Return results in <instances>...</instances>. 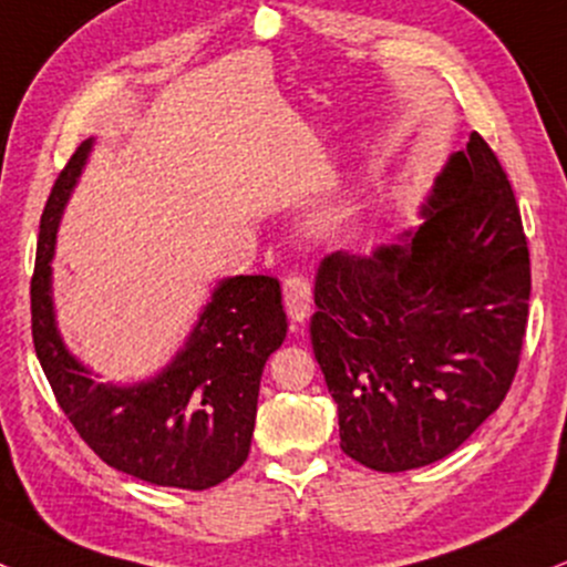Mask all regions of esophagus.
<instances>
[{"label":"esophagus","mask_w":567,"mask_h":567,"mask_svg":"<svg viewBox=\"0 0 567 567\" xmlns=\"http://www.w3.org/2000/svg\"><path fill=\"white\" fill-rule=\"evenodd\" d=\"M284 305H286V312H289V318L295 320V323H305V318L310 316V305H312V286H310V278L307 276H289L284 281Z\"/></svg>","instance_id":"obj_1"}]
</instances>
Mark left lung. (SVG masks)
<instances>
[{"label": "left lung", "mask_w": 567, "mask_h": 567, "mask_svg": "<svg viewBox=\"0 0 567 567\" xmlns=\"http://www.w3.org/2000/svg\"><path fill=\"white\" fill-rule=\"evenodd\" d=\"M423 223L373 257L333 251L316 276L312 352L341 450L402 473L457 450L513 386L530 262L507 173L478 134L436 176Z\"/></svg>", "instance_id": "8db88e82"}]
</instances>
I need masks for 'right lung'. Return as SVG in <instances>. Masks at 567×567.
Instances as JSON below:
<instances>
[{"label":"right lung","mask_w":567,"mask_h":567,"mask_svg":"<svg viewBox=\"0 0 567 567\" xmlns=\"http://www.w3.org/2000/svg\"><path fill=\"white\" fill-rule=\"evenodd\" d=\"M89 152L91 138L62 167L41 213L31 278L37 358L68 421L110 467L155 486H218L247 460L265 360L286 339L281 284L272 276L226 278L163 373L134 386L91 379L62 344L52 305L58 226Z\"/></svg>","instance_id":"1"}]
</instances>
